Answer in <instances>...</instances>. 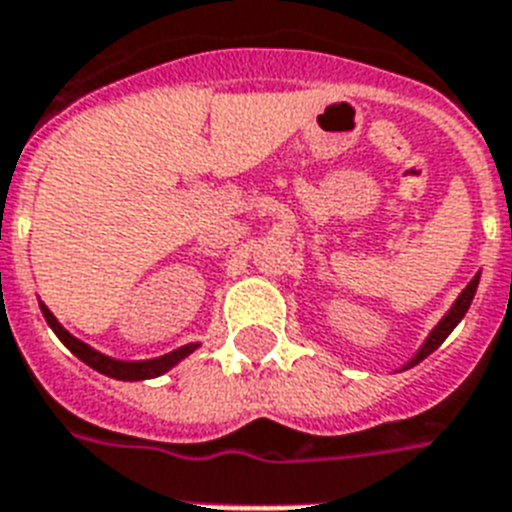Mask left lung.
I'll use <instances>...</instances> for the list:
<instances>
[{
	"mask_svg": "<svg viewBox=\"0 0 512 512\" xmlns=\"http://www.w3.org/2000/svg\"><path fill=\"white\" fill-rule=\"evenodd\" d=\"M479 278H481V273H476V276L471 278V284L465 286L463 292H460V297L455 299V302H452V307H450V310H447V315H444L442 321H439L434 328H431V334L426 336V342L421 344V350L415 352V355L410 357V360H407L405 365H402V371H407V368H413V365H418L423 360V357H429L431 352H434L436 347H439V344H442L444 339H447V336L452 334V328H455L460 321H463V315L468 313V307H471V302H473V294H476V289H479Z\"/></svg>",
	"mask_w": 512,
	"mask_h": 512,
	"instance_id": "8db88e82",
	"label": "left lung"
}]
</instances>
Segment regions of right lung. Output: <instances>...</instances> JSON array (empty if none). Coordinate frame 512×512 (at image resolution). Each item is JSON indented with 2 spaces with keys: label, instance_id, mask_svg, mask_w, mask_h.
<instances>
[{
  "label": "right lung",
  "instance_id": "add662e5",
  "mask_svg": "<svg viewBox=\"0 0 512 512\" xmlns=\"http://www.w3.org/2000/svg\"><path fill=\"white\" fill-rule=\"evenodd\" d=\"M39 307H41V313H44V318H47L49 328L57 334V339H60V342L65 344V347H68L78 360H83V363L89 365V368H94V371L105 373V376L118 378V381H144V378L162 376V373H168L173 365L181 363L184 357H189L191 352L199 347V344H184V347H178V350L168 352V355L152 357V360H115V357L102 355L99 350H94V347H89L86 342L76 339L70 331H65L62 323L54 318L52 310H49L44 302H39Z\"/></svg>",
  "mask_w": 512,
  "mask_h": 512
}]
</instances>
